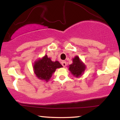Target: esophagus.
Listing matches in <instances>:
<instances>
[{
    "label": "esophagus",
    "instance_id": "obj_1",
    "mask_svg": "<svg viewBox=\"0 0 120 120\" xmlns=\"http://www.w3.org/2000/svg\"><path fill=\"white\" fill-rule=\"evenodd\" d=\"M61 64H62V65L63 66V67H66V65H67V63H66V62L65 61H62L61 62Z\"/></svg>",
    "mask_w": 120,
    "mask_h": 120
}]
</instances>
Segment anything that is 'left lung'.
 <instances>
[{
	"instance_id": "1",
	"label": "left lung",
	"mask_w": 120,
	"mask_h": 120,
	"mask_svg": "<svg viewBox=\"0 0 120 120\" xmlns=\"http://www.w3.org/2000/svg\"><path fill=\"white\" fill-rule=\"evenodd\" d=\"M69 70L71 71V73L76 77L81 76L86 69V65L78 56H75L73 59V63L69 65Z\"/></svg>"
}]
</instances>
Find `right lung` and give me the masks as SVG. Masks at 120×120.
I'll return each mask as SVG.
<instances>
[{
    "instance_id": "1",
    "label": "right lung",
    "mask_w": 120,
    "mask_h": 120,
    "mask_svg": "<svg viewBox=\"0 0 120 120\" xmlns=\"http://www.w3.org/2000/svg\"><path fill=\"white\" fill-rule=\"evenodd\" d=\"M63 67L58 61H52L47 55H45L35 61L33 65L34 73L41 80L48 82L57 68Z\"/></svg>"
}]
</instances>
